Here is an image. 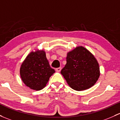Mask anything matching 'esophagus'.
Segmentation results:
<instances>
[{"label":"esophagus","mask_w":120,"mask_h":120,"mask_svg":"<svg viewBox=\"0 0 120 120\" xmlns=\"http://www.w3.org/2000/svg\"><path fill=\"white\" fill-rule=\"evenodd\" d=\"M61 67H59V68H57L56 69V72H59L61 71Z\"/></svg>","instance_id":"obj_1"}]
</instances>
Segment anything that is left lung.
<instances>
[{
	"label": "left lung",
	"instance_id": "obj_1",
	"mask_svg": "<svg viewBox=\"0 0 120 120\" xmlns=\"http://www.w3.org/2000/svg\"><path fill=\"white\" fill-rule=\"evenodd\" d=\"M66 61L61 74L70 87L82 91L95 84L100 76L99 63L89 50L77 46L67 53Z\"/></svg>",
	"mask_w": 120,
	"mask_h": 120
}]
</instances>
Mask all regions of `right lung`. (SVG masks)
Instances as JSON below:
<instances>
[{
  "mask_svg": "<svg viewBox=\"0 0 120 120\" xmlns=\"http://www.w3.org/2000/svg\"><path fill=\"white\" fill-rule=\"evenodd\" d=\"M20 76L24 84L30 89L42 90L49 78L55 72L52 68L44 50L32 51L26 56L20 68Z\"/></svg>",
  "mask_w": 120,
  "mask_h": 120,
  "instance_id": "1",
  "label": "right lung"
}]
</instances>
